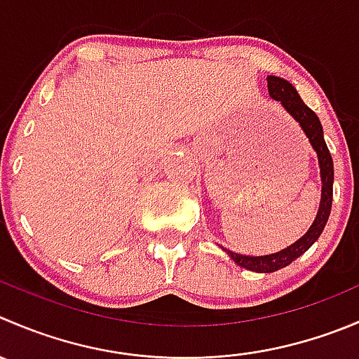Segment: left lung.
<instances>
[{
	"mask_svg": "<svg viewBox=\"0 0 359 359\" xmlns=\"http://www.w3.org/2000/svg\"><path fill=\"white\" fill-rule=\"evenodd\" d=\"M266 80L270 96H272L273 100H277V102H280V105L286 109V112L300 124V128L304 130V133L307 135L309 142H311L312 149H314L316 154H318L323 187L321 203H319V210L314 222H312V226L309 228V231L305 233L300 240L291 243L290 247L283 249L280 252L266 254V256H243V254L224 249L226 252H228V256L231 257L238 266L247 268L250 272L257 273L277 272L280 268L293 263L297 257H300L302 254L319 238V235H321L323 229H325L326 221H328L330 217V210H332L333 200V159L328 151V145H326L325 142V137H323V126L321 123H319V117L302 102L297 89H294L287 80L276 75H270Z\"/></svg>",
	"mask_w": 359,
	"mask_h": 359,
	"instance_id": "left-lung-1",
	"label": "left lung"
}]
</instances>
